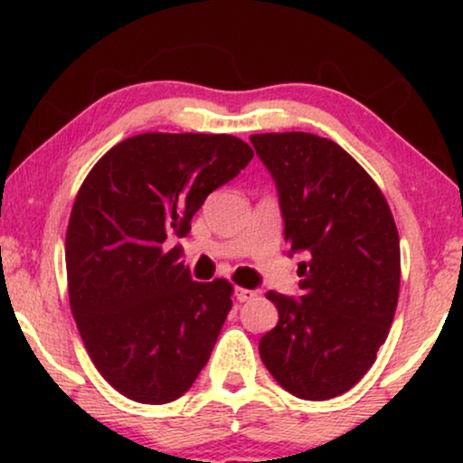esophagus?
Returning <instances> with one entry per match:
<instances>
[{
    "label": "esophagus",
    "instance_id": "obj_1",
    "mask_svg": "<svg viewBox=\"0 0 463 463\" xmlns=\"http://www.w3.org/2000/svg\"><path fill=\"white\" fill-rule=\"evenodd\" d=\"M252 297H257V293L255 290H249V288H236V299L240 301V303H244V301H249V299H252Z\"/></svg>",
    "mask_w": 463,
    "mask_h": 463
}]
</instances>
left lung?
<instances>
[{"mask_svg": "<svg viewBox=\"0 0 463 463\" xmlns=\"http://www.w3.org/2000/svg\"><path fill=\"white\" fill-rule=\"evenodd\" d=\"M276 181L301 297L274 293L278 325L259 341L271 377L303 401L354 388L377 358L401 288V240L382 189L331 138L309 132L252 135Z\"/></svg>", "mask_w": 463, "mask_h": 463, "instance_id": "left-lung-1", "label": "left lung"}]
</instances>
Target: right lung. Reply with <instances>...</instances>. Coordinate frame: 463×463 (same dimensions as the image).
<instances>
[{"label":"right lung","mask_w":463,"mask_h":463,"mask_svg":"<svg viewBox=\"0 0 463 463\" xmlns=\"http://www.w3.org/2000/svg\"><path fill=\"white\" fill-rule=\"evenodd\" d=\"M252 156L232 135L145 132L81 183L65 240L69 303L94 366L130 401H176L211 358L233 287L194 282L166 242L187 236L206 195Z\"/></svg>","instance_id":"1"}]
</instances>
